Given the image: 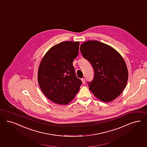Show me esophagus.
Wrapping results in <instances>:
<instances>
[{"mask_svg":"<svg viewBox=\"0 0 147 147\" xmlns=\"http://www.w3.org/2000/svg\"><path fill=\"white\" fill-rule=\"evenodd\" d=\"M82 84H85V79L84 78H82Z\"/></svg>","mask_w":147,"mask_h":147,"instance_id":"esophagus-1","label":"esophagus"}]
</instances>
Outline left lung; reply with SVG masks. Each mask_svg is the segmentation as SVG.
Masks as SVG:
<instances>
[{"mask_svg":"<svg viewBox=\"0 0 147 147\" xmlns=\"http://www.w3.org/2000/svg\"><path fill=\"white\" fill-rule=\"evenodd\" d=\"M80 49L94 70V78L88 82L90 90L104 102L115 99L128 80L127 66L122 56L111 46L97 40L82 43Z\"/></svg>","mask_w":147,"mask_h":147,"instance_id":"1","label":"left lung"}]
</instances>
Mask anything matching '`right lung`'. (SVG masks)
Listing matches in <instances>:
<instances>
[{
  "label": "right lung",
  "mask_w": 147,
  "mask_h": 147,
  "mask_svg": "<svg viewBox=\"0 0 147 147\" xmlns=\"http://www.w3.org/2000/svg\"><path fill=\"white\" fill-rule=\"evenodd\" d=\"M79 47V41L55 45L46 53L39 65V86L45 96L57 104H68L80 90L82 82L76 77L73 65Z\"/></svg>",
  "instance_id": "right-lung-1"
}]
</instances>
